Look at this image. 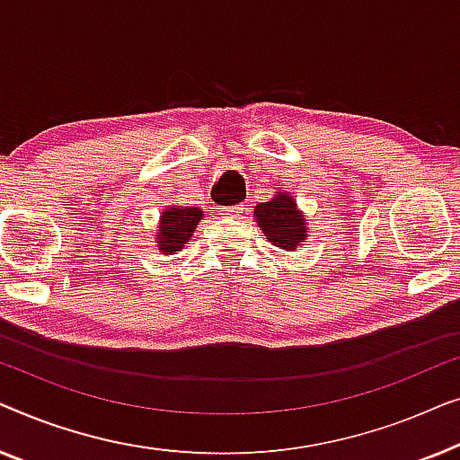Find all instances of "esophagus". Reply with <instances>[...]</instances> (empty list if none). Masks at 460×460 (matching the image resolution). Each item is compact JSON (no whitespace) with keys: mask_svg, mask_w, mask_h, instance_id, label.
<instances>
[{"mask_svg":"<svg viewBox=\"0 0 460 460\" xmlns=\"http://www.w3.org/2000/svg\"><path fill=\"white\" fill-rule=\"evenodd\" d=\"M244 211H247V205H244V203H238V205H232V207H222V216H226V217H241Z\"/></svg>","mask_w":460,"mask_h":460,"instance_id":"esophagus-1","label":"esophagus"}]
</instances>
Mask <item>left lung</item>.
<instances>
[{
    "label": "left lung",
    "instance_id": "left-lung-1",
    "mask_svg": "<svg viewBox=\"0 0 460 460\" xmlns=\"http://www.w3.org/2000/svg\"><path fill=\"white\" fill-rule=\"evenodd\" d=\"M253 219L274 247L295 251L307 241V219L287 190H279L266 203L255 205Z\"/></svg>",
    "mask_w": 460,
    "mask_h": 460
}]
</instances>
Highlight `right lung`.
I'll return each instance as SVG.
<instances>
[{
	"mask_svg": "<svg viewBox=\"0 0 460 460\" xmlns=\"http://www.w3.org/2000/svg\"><path fill=\"white\" fill-rule=\"evenodd\" d=\"M203 216L205 211L200 207L172 205L163 209L155 232V243L161 253L173 255L175 251L184 249Z\"/></svg>",
	"mask_w": 460,
	"mask_h": 460,
	"instance_id": "1",
	"label": "right lung"
}]
</instances>
